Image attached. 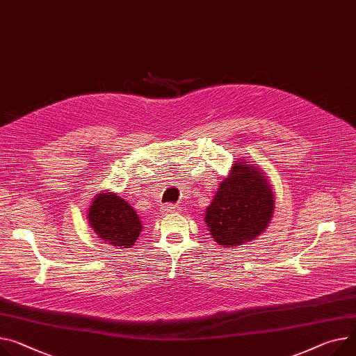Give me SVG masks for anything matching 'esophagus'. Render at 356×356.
Listing matches in <instances>:
<instances>
[{
    "label": "esophagus",
    "instance_id": "34e87169",
    "mask_svg": "<svg viewBox=\"0 0 356 356\" xmlns=\"http://www.w3.org/2000/svg\"><path fill=\"white\" fill-rule=\"evenodd\" d=\"M161 209H162V213H171V212L177 211V207L174 204H165V205H162Z\"/></svg>",
    "mask_w": 356,
    "mask_h": 356
}]
</instances>
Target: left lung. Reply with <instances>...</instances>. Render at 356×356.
I'll use <instances>...</instances> for the list:
<instances>
[{"label":"left lung","instance_id":"8db88e82","mask_svg":"<svg viewBox=\"0 0 356 356\" xmlns=\"http://www.w3.org/2000/svg\"><path fill=\"white\" fill-rule=\"evenodd\" d=\"M273 194L266 177L248 163L232 167L207 208L205 222L218 245L236 247L250 242L268 227L273 213Z\"/></svg>","mask_w":356,"mask_h":356}]
</instances>
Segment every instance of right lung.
<instances>
[{"mask_svg":"<svg viewBox=\"0 0 356 356\" xmlns=\"http://www.w3.org/2000/svg\"><path fill=\"white\" fill-rule=\"evenodd\" d=\"M88 220L94 232L108 243L128 248L143 229L134 208L113 193L98 194L88 209Z\"/></svg>","mask_w":356,"mask_h":356,"instance_id":"1","label":"right lung"}]
</instances>
